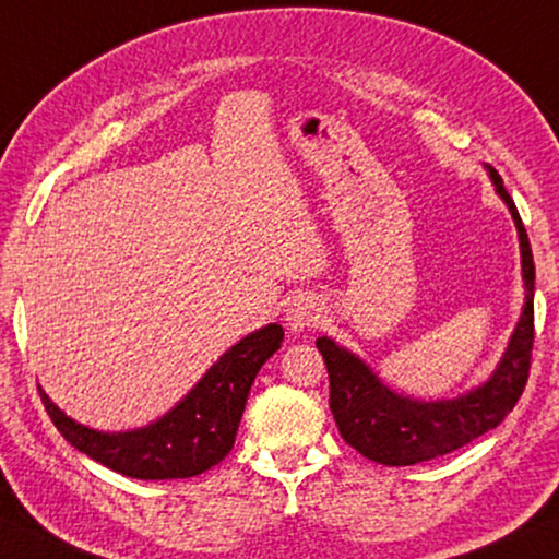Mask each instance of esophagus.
<instances>
[{"label":"esophagus","instance_id":"obj_1","mask_svg":"<svg viewBox=\"0 0 559 559\" xmlns=\"http://www.w3.org/2000/svg\"><path fill=\"white\" fill-rule=\"evenodd\" d=\"M322 317V305L317 297H295L285 309V320H287V328L295 330V332H302L307 328H314L317 322H320Z\"/></svg>","mask_w":559,"mask_h":559}]
</instances>
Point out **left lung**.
<instances>
[{
    "label": "left lung",
    "mask_w": 559,
    "mask_h": 559,
    "mask_svg": "<svg viewBox=\"0 0 559 559\" xmlns=\"http://www.w3.org/2000/svg\"><path fill=\"white\" fill-rule=\"evenodd\" d=\"M485 169L518 227L525 282V305L492 374L457 397L415 400L388 388L355 352L337 345L332 337H317V349L322 352L330 374V409L342 440L380 465H417L465 448L508 417L527 384L535 340V262L525 225L504 190L502 177L489 165Z\"/></svg>",
    "instance_id": "obj_1"
}]
</instances>
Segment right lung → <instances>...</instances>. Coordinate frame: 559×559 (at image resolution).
<instances>
[{
    "mask_svg": "<svg viewBox=\"0 0 559 559\" xmlns=\"http://www.w3.org/2000/svg\"><path fill=\"white\" fill-rule=\"evenodd\" d=\"M285 340L282 324H267L231 345L202 380L154 423L102 432L76 423L39 388L51 423L74 450L134 479H185L207 472L235 444L247 394L260 367Z\"/></svg>",
    "mask_w": 559,
    "mask_h": 559,
    "instance_id": "obj_1",
    "label": "right lung"
}]
</instances>
